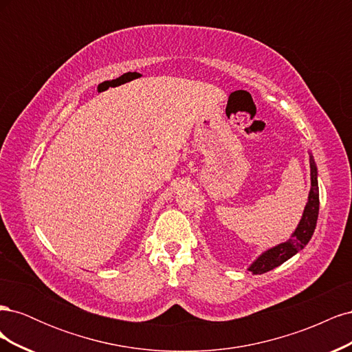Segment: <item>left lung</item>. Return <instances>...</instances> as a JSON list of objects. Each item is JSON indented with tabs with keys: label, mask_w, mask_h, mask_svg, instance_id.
<instances>
[{
	"label": "left lung",
	"mask_w": 352,
	"mask_h": 352,
	"mask_svg": "<svg viewBox=\"0 0 352 352\" xmlns=\"http://www.w3.org/2000/svg\"><path fill=\"white\" fill-rule=\"evenodd\" d=\"M310 176H311L310 194H308V201L296 229L294 230L289 239L282 243L274 245V247L269 250H265L250 264L248 272H251L252 274H263L276 269L278 265L283 264L285 261L294 257L296 252H300L305 245L310 242L316 229L317 217H318V206H320V201H318L317 166L311 153H310Z\"/></svg>",
	"instance_id": "left-lung-1"
}]
</instances>
